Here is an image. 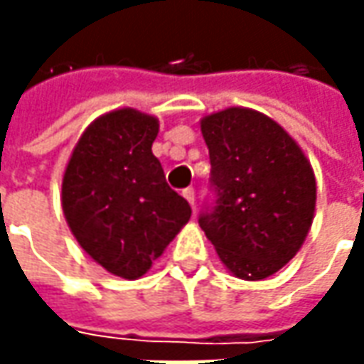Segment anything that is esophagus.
<instances>
[{
	"instance_id": "1",
	"label": "esophagus",
	"mask_w": 364,
	"mask_h": 364,
	"mask_svg": "<svg viewBox=\"0 0 364 364\" xmlns=\"http://www.w3.org/2000/svg\"><path fill=\"white\" fill-rule=\"evenodd\" d=\"M182 196L186 198L190 203V206L194 208V188H186V190H182Z\"/></svg>"
}]
</instances>
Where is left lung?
Instances as JSON below:
<instances>
[{
	"instance_id": "left-lung-1",
	"label": "left lung",
	"mask_w": 364,
	"mask_h": 364,
	"mask_svg": "<svg viewBox=\"0 0 364 364\" xmlns=\"http://www.w3.org/2000/svg\"><path fill=\"white\" fill-rule=\"evenodd\" d=\"M215 206L198 225L225 267L259 282L296 257L312 227L316 178L294 137L272 117L229 107L200 119Z\"/></svg>"
}]
</instances>
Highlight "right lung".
<instances>
[{
    "label": "right lung",
    "instance_id": "right-lung-1",
    "mask_svg": "<svg viewBox=\"0 0 364 364\" xmlns=\"http://www.w3.org/2000/svg\"><path fill=\"white\" fill-rule=\"evenodd\" d=\"M158 132L154 115L109 111L82 132L63 176L64 218L75 239L123 279L141 277L192 215L151 154Z\"/></svg>",
    "mask_w": 364,
    "mask_h": 364
}]
</instances>
